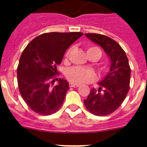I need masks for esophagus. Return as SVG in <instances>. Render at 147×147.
<instances>
[{
    "label": "esophagus",
    "mask_w": 147,
    "mask_h": 147,
    "mask_svg": "<svg viewBox=\"0 0 147 147\" xmlns=\"http://www.w3.org/2000/svg\"><path fill=\"white\" fill-rule=\"evenodd\" d=\"M69 86L71 87V88H77V87L80 86V85H77V84H74V83H69Z\"/></svg>",
    "instance_id": "34e87169"
}]
</instances>
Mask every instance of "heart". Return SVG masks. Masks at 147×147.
<instances>
[{
	"instance_id": "1",
	"label": "heart",
	"mask_w": 147,
	"mask_h": 147,
	"mask_svg": "<svg viewBox=\"0 0 147 147\" xmlns=\"http://www.w3.org/2000/svg\"><path fill=\"white\" fill-rule=\"evenodd\" d=\"M71 49H69L66 53V56H67ZM87 53H95L98 55V59H100L102 53L98 47H89L87 49ZM103 70L105 69V66H101ZM95 73L94 71L88 68H83L81 67H71L66 72V78L72 83L74 84H82L86 82H90L95 79Z\"/></svg>"
}]
</instances>
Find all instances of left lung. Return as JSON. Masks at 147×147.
Segmentation results:
<instances>
[{"mask_svg": "<svg viewBox=\"0 0 147 147\" xmlns=\"http://www.w3.org/2000/svg\"><path fill=\"white\" fill-rule=\"evenodd\" d=\"M94 43L100 45L110 57V69L99 88H92L84 100L87 110L95 116L111 114L119 107L130 88L131 68L125 51L116 41L105 35L85 34Z\"/></svg>", "mask_w": 147, "mask_h": 147, "instance_id": "8db88e82", "label": "left lung"}]
</instances>
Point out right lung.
<instances>
[{
    "label": "right lung",
    "mask_w": 147,
    "mask_h": 147,
    "mask_svg": "<svg viewBox=\"0 0 147 147\" xmlns=\"http://www.w3.org/2000/svg\"><path fill=\"white\" fill-rule=\"evenodd\" d=\"M83 34L81 32L45 33L23 50L17 67L19 92L29 108L40 115L55 113L62 105L68 82L59 79L53 86L65 51ZM58 80V79H56Z\"/></svg>",
    "instance_id": "add662e5"
}]
</instances>
